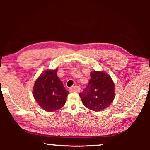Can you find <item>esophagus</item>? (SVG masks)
I'll use <instances>...</instances> for the list:
<instances>
[{
	"instance_id": "esophagus-1",
	"label": "esophagus",
	"mask_w": 150,
	"mask_h": 150,
	"mask_svg": "<svg viewBox=\"0 0 150 150\" xmlns=\"http://www.w3.org/2000/svg\"><path fill=\"white\" fill-rule=\"evenodd\" d=\"M69 91L71 92H79L81 91V87L79 86H73L69 88Z\"/></svg>"
}]
</instances>
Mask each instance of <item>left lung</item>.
<instances>
[{
	"mask_svg": "<svg viewBox=\"0 0 150 150\" xmlns=\"http://www.w3.org/2000/svg\"><path fill=\"white\" fill-rule=\"evenodd\" d=\"M79 96L86 107L95 112L100 111L112 103L115 84L107 73L93 71L91 73L88 85Z\"/></svg>",
	"mask_w": 150,
	"mask_h": 150,
	"instance_id": "1",
	"label": "left lung"
}]
</instances>
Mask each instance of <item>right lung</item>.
<instances>
[{
    "mask_svg": "<svg viewBox=\"0 0 150 150\" xmlns=\"http://www.w3.org/2000/svg\"><path fill=\"white\" fill-rule=\"evenodd\" d=\"M69 93L57 77V69L47 70L41 74L35 81L33 90L35 100L47 112H54L63 107Z\"/></svg>",
    "mask_w": 150,
    "mask_h": 150,
    "instance_id": "right-lung-1",
    "label": "right lung"
}]
</instances>
